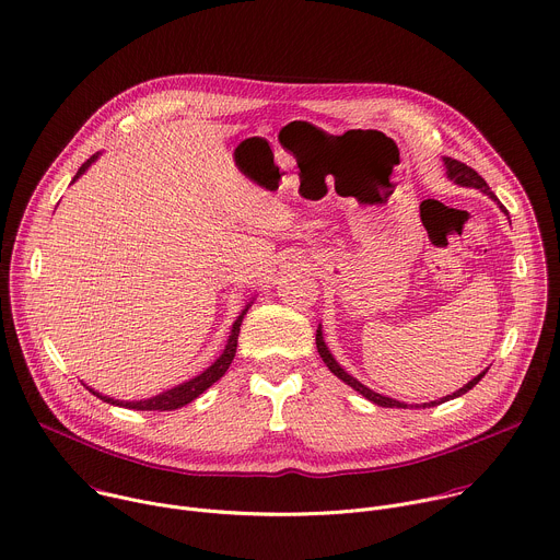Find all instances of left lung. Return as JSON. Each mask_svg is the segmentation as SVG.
<instances>
[{
	"label": "left lung",
	"instance_id": "8db88e82",
	"mask_svg": "<svg viewBox=\"0 0 560 560\" xmlns=\"http://www.w3.org/2000/svg\"><path fill=\"white\" fill-rule=\"evenodd\" d=\"M444 166H446V175H448V179H453V182H455V184H459V186H468V189H479L481 194L490 196V198L499 205L497 196L490 191V186L486 184V179H483L475 168H470L468 164H464V162H459V160H453V158H444ZM499 209H501V211H505L501 205H499ZM316 349H318V353H320L323 362L327 364V369L331 371V374H334L336 378H340L345 385H349L353 392H358V394H360L362 398H366L369 402H374V405H378V407H389V409H429V407H438V405H442V402H448V400L459 398V396H464L466 392H470V389H472V387H475V385L486 376V371H488V369H483L479 376H475L468 385H464L462 389H457L453 396H444V398H440V400L424 402V405H407V402H400V400L387 398V396H383V394L371 392L369 387H364L362 383H358L353 376H349L347 371L336 362V358L331 355L329 347L325 345V340H323V331H320V325H318V329H316Z\"/></svg>",
	"mask_w": 560,
	"mask_h": 560
}]
</instances>
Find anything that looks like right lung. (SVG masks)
<instances>
[{
	"mask_svg": "<svg viewBox=\"0 0 560 560\" xmlns=\"http://www.w3.org/2000/svg\"><path fill=\"white\" fill-rule=\"evenodd\" d=\"M96 158H98V153L92 155L88 162H83L72 182H77V179L92 166V162H96ZM250 305H253V301L246 303V307L240 312L237 320L233 323L231 336H229L226 347H224V351L220 353V358H218L209 369H205L202 374H198L196 378L186 381V383H182V385H175V387H171V389H166V392H162V394H158V396L147 398V400H114V398L103 396V394H98V392H94V389H90V387H88V389H90L96 398H101L103 402H107V405H116V407H125V409H136V411H173V409H179V407H184V405L194 402L196 398H200L211 385H215V383L226 374V371H229V366H231V362H233V358H235V351H237L240 327H242L244 314L248 312Z\"/></svg>",
	"mask_w": 560,
	"mask_h": 560,
	"instance_id": "right-lung-1",
	"label": "right lung"
}]
</instances>
